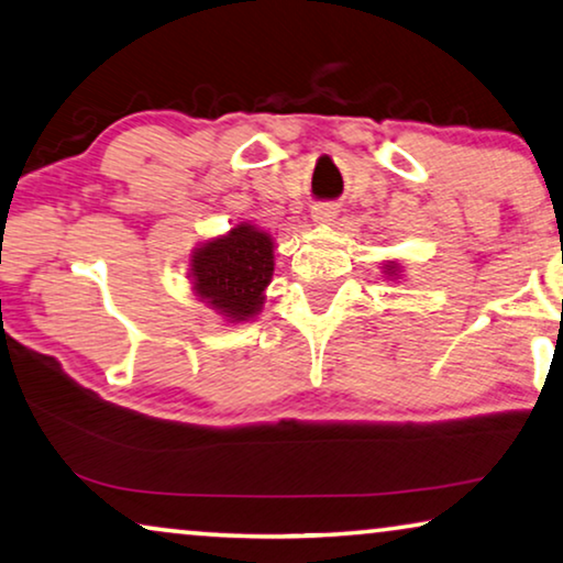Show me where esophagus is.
<instances>
[{"label":"esophagus","instance_id":"34e87169","mask_svg":"<svg viewBox=\"0 0 563 563\" xmlns=\"http://www.w3.org/2000/svg\"><path fill=\"white\" fill-rule=\"evenodd\" d=\"M311 219L316 221V224H331V221L336 219V206L334 203H313L311 209Z\"/></svg>","mask_w":563,"mask_h":563}]
</instances>
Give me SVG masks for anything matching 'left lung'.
Here are the masks:
<instances>
[{
  "label": "left lung",
  "mask_w": 563,
  "mask_h": 563,
  "mask_svg": "<svg viewBox=\"0 0 563 563\" xmlns=\"http://www.w3.org/2000/svg\"><path fill=\"white\" fill-rule=\"evenodd\" d=\"M398 273H400L398 263H387V265H385V275H387V278H395V275H398Z\"/></svg>",
  "instance_id": "1"
}]
</instances>
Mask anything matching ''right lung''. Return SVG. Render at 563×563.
<instances>
[{
  "label": "right lung",
  "mask_w": 563,
  "mask_h": 563,
  "mask_svg": "<svg viewBox=\"0 0 563 563\" xmlns=\"http://www.w3.org/2000/svg\"><path fill=\"white\" fill-rule=\"evenodd\" d=\"M273 236L247 221L224 236L199 244L188 273L196 296L229 323L255 319L273 280Z\"/></svg>",
  "instance_id": "add662e5"
}]
</instances>
